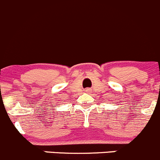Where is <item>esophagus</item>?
I'll return each mask as SVG.
<instances>
[{
  "mask_svg": "<svg viewBox=\"0 0 160 160\" xmlns=\"http://www.w3.org/2000/svg\"><path fill=\"white\" fill-rule=\"evenodd\" d=\"M86 91H89V89H87Z\"/></svg>",
  "mask_w": 160,
  "mask_h": 160,
  "instance_id": "1",
  "label": "esophagus"
}]
</instances>
